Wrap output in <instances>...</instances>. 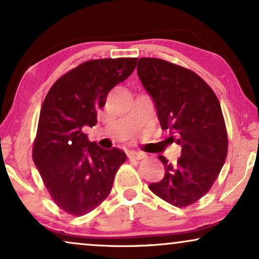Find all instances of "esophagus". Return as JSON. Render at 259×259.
<instances>
[{
	"instance_id": "1",
	"label": "esophagus",
	"mask_w": 259,
	"mask_h": 259,
	"mask_svg": "<svg viewBox=\"0 0 259 259\" xmlns=\"http://www.w3.org/2000/svg\"><path fill=\"white\" fill-rule=\"evenodd\" d=\"M127 157H128L130 159L140 160V159L143 158V153H140V152H128V153H127Z\"/></svg>"
}]
</instances>
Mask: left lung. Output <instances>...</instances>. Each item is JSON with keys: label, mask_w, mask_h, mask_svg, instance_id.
<instances>
[{"label": "left lung", "mask_w": 259, "mask_h": 259, "mask_svg": "<svg viewBox=\"0 0 259 259\" xmlns=\"http://www.w3.org/2000/svg\"><path fill=\"white\" fill-rule=\"evenodd\" d=\"M137 72L153 99L161 128H168L169 138L182 146L175 164L159 155L165 176L148 187L173 206L186 207L210 191L228 155L221 104L199 75L175 63L141 58Z\"/></svg>", "instance_id": "1"}]
</instances>
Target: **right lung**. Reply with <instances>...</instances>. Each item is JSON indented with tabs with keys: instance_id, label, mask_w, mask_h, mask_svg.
I'll return each mask as SVG.
<instances>
[{
	"instance_id": "1",
	"label": "right lung",
	"mask_w": 259,
	"mask_h": 259,
	"mask_svg": "<svg viewBox=\"0 0 259 259\" xmlns=\"http://www.w3.org/2000/svg\"><path fill=\"white\" fill-rule=\"evenodd\" d=\"M137 58L91 60L62 75L42 104L33 160L52 199L67 213L83 215L108 197L126 160L119 148L88 140L83 127L97 125L109 91L125 81Z\"/></svg>"
}]
</instances>
